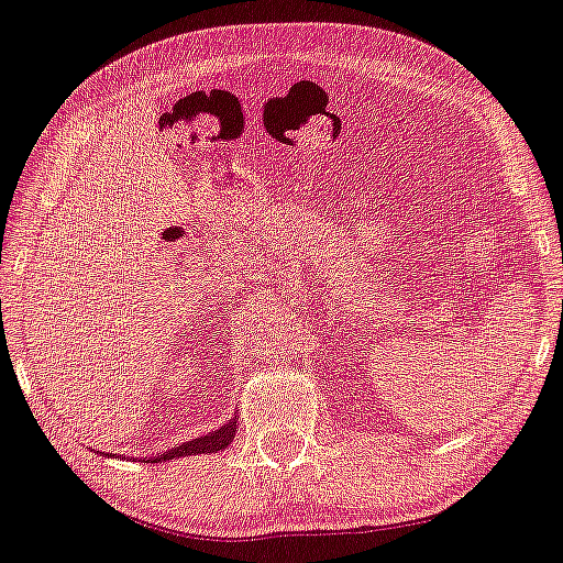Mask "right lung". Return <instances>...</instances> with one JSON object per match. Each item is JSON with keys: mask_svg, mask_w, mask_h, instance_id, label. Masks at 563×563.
Returning a JSON list of instances; mask_svg holds the SVG:
<instances>
[{"mask_svg": "<svg viewBox=\"0 0 563 563\" xmlns=\"http://www.w3.org/2000/svg\"><path fill=\"white\" fill-rule=\"evenodd\" d=\"M235 431H238V413H235V417H232L230 421L222 423V427L203 433V437L190 439V441H186V443H178V446H174V449H168V451H164V453H156V455H152V459H140V461H144V463H158V461L181 459V455L218 453V451L230 446V441L235 439ZM100 453H102V455H114V459H120V455H117V453H104V451H100ZM130 461H132V455H130ZM134 461H136V459H134Z\"/></svg>", "mask_w": 563, "mask_h": 563, "instance_id": "obj_1", "label": "right lung"}]
</instances>
